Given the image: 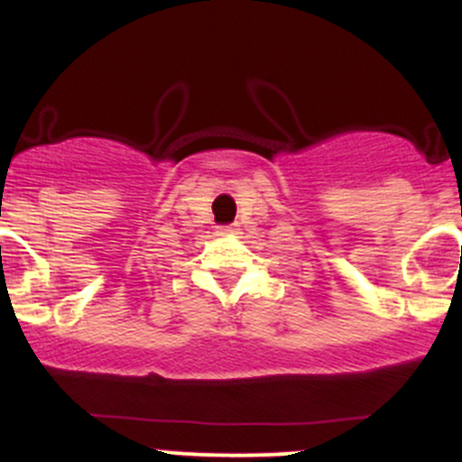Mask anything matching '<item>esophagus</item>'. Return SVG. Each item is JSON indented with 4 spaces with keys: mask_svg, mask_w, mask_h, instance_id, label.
<instances>
[{
    "mask_svg": "<svg viewBox=\"0 0 462 462\" xmlns=\"http://www.w3.org/2000/svg\"><path fill=\"white\" fill-rule=\"evenodd\" d=\"M237 226L236 225H226V226H217V236H236Z\"/></svg>",
    "mask_w": 462,
    "mask_h": 462,
    "instance_id": "34e87169",
    "label": "esophagus"
}]
</instances>
